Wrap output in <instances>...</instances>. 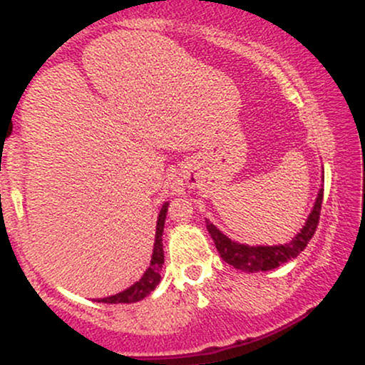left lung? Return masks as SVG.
Returning a JSON list of instances; mask_svg holds the SVG:
<instances>
[{
	"instance_id": "left-lung-1",
	"label": "left lung",
	"mask_w": 365,
	"mask_h": 365,
	"mask_svg": "<svg viewBox=\"0 0 365 365\" xmlns=\"http://www.w3.org/2000/svg\"><path fill=\"white\" fill-rule=\"evenodd\" d=\"M322 194H324V188H319L316 197V202L309 215L307 221L302 226L299 233L292 238L288 244L283 245H247V244H238V242L232 240L221 233V230H217L211 221L206 220L207 232L215 240V245L223 257L225 262H228L230 266L237 267V269L245 271V273H257V271H269L274 267L282 266V264L292 261L299 255L302 250L307 247L309 240H311L314 233H316L317 223H319V215H321V204H322Z\"/></svg>"
}]
</instances>
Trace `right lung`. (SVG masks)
Wrapping results in <instances>:
<instances>
[{
  "instance_id": "obj_1",
  "label": "right lung",
  "mask_w": 365,
  "mask_h": 365,
  "mask_svg": "<svg viewBox=\"0 0 365 365\" xmlns=\"http://www.w3.org/2000/svg\"><path fill=\"white\" fill-rule=\"evenodd\" d=\"M168 202L163 204L161 211L158 216V225H156V238H154V249H153V257H150L149 267L145 269V273L142 274L139 282H135L132 287H128L127 290L116 293V295L104 297V299H98V302L104 304H133L139 302V300L148 297L154 288L158 287V283L161 282V269L163 264H165V250H163V230H165V220L166 212H168Z\"/></svg>"
}]
</instances>
